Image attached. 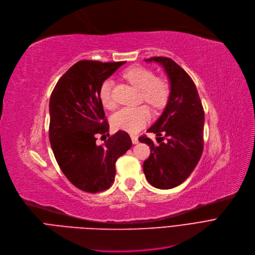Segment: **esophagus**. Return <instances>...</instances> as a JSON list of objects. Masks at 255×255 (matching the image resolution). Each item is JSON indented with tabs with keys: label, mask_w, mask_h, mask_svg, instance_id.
<instances>
[{
	"label": "esophagus",
	"mask_w": 255,
	"mask_h": 255,
	"mask_svg": "<svg viewBox=\"0 0 255 255\" xmlns=\"http://www.w3.org/2000/svg\"><path fill=\"white\" fill-rule=\"evenodd\" d=\"M130 139H131L132 144H138L139 140H138V137L136 135H130Z\"/></svg>",
	"instance_id": "obj_1"
}]
</instances>
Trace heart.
Returning a JSON list of instances; mask_svg holds the SVG:
<instances>
[{
  "label": "heart",
  "instance_id": "heart-1",
  "mask_svg": "<svg viewBox=\"0 0 255 255\" xmlns=\"http://www.w3.org/2000/svg\"><path fill=\"white\" fill-rule=\"evenodd\" d=\"M124 77L140 89L141 99L153 109H162L166 106L170 95V84L165 78L154 77L151 69L143 66L129 67L124 72ZM112 88L113 81L111 79L105 80L100 88V99L108 109L115 107ZM150 118V109L146 105L128 106L121 108L114 114L112 124L118 129L137 132L148 124Z\"/></svg>",
  "mask_w": 255,
  "mask_h": 255
}]
</instances>
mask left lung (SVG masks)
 I'll list each match as a JSON object with an SVG mask.
<instances>
[{
	"label": "left lung",
	"instance_id": "left-lung-1",
	"mask_svg": "<svg viewBox=\"0 0 255 255\" xmlns=\"http://www.w3.org/2000/svg\"><path fill=\"white\" fill-rule=\"evenodd\" d=\"M164 68L170 83V95L160 118L147 129L156 136L159 145L147 137L139 141L149 145L150 155L143 164L148 183L157 189H172L190 176L203 150L204 111L195 84L172 59L152 57ZM165 134L167 138L163 142Z\"/></svg>",
	"mask_w": 255,
	"mask_h": 255
}]
</instances>
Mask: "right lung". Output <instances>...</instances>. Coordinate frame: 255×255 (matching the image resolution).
<instances>
[{
  "instance_id": "1",
  "label": "right lung",
  "mask_w": 255,
  "mask_h": 255,
  "mask_svg": "<svg viewBox=\"0 0 255 255\" xmlns=\"http://www.w3.org/2000/svg\"><path fill=\"white\" fill-rule=\"evenodd\" d=\"M124 63L79 61L59 79L51 95L48 137L54 155L70 183L85 192L110 188L117 159L131 146L124 130L96 144V135L109 131L101 85Z\"/></svg>"
}]
</instances>
